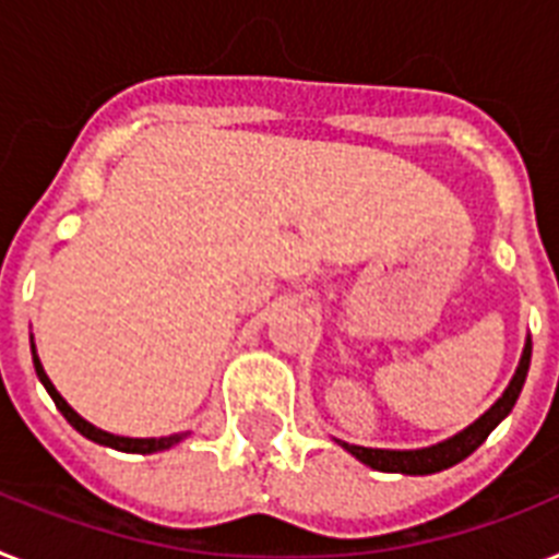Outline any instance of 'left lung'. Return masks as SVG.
<instances>
[{
    "label": "left lung",
    "mask_w": 559,
    "mask_h": 559,
    "mask_svg": "<svg viewBox=\"0 0 559 559\" xmlns=\"http://www.w3.org/2000/svg\"><path fill=\"white\" fill-rule=\"evenodd\" d=\"M528 366H532V340H525L523 359H520V368L514 373V380L509 382L506 394L497 400L491 408H488L483 417L468 426L465 431H460L451 440L440 442V445H431V449H417V451H382V449H362V445H348V442H340L345 451H352L359 463L371 465L377 472H389V474H435L442 472V468H451L460 460L477 451L486 437L500 426L502 419L509 417V412L518 403L520 391H523L525 373H528Z\"/></svg>",
    "instance_id": "left-lung-1"
}]
</instances>
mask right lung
<instances>
[{"label": "right lung", "instance_id": "add662e5", "mask_svg": "<svg viewBox=\"0 0 559 559\" xmlns=\"http://www.w3.org/2000/svg\"><path fill=\"white\" fill-rule=\"evenodd\" d=\"M34 366H36V377L41 380V385H45V391L50 394V400L57 403V408L62 412V417L71 423L76 431H80L82 437H87V440L99 442V445H110V449L117 451H133V454H154V451H163V449H170L174 442H179L186 435H170V437H159V440H133V437H117V435H108V431H99V428H94L91 423H85V419L80 417V414L73 412L71 405L64 403L62 396H59V391L53 389V382L48 380V373H45V368H41L39 357H36L34 352Z\"/></svg>", "mask_w": 559, "mask_h": 559}]
</instances>
